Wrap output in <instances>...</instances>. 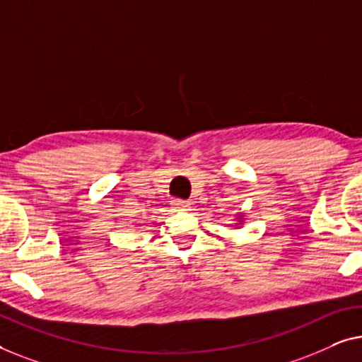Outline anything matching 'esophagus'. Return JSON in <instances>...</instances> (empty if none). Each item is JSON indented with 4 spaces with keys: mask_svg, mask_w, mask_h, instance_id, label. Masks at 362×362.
Here are the masks:
<instances>
[{
    "mask_svg": "<svg viewBox=\"0 0 362 362\" xmlns=\"http://www.w3.org/2000/svg\"><path fill=\"white\" fill-rule=\"evenodd\" d=\"M174 208L177 211H185V210H188V203L183 200H177V202H174Z\"/></svg>",
    "mask_w": 362,
    "mask_h": 362,
    "instance_id": "esophagus-1",
    "label": "esophagus"
}]
</instances>
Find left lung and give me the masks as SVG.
I'll list each match as a JSON object with an SVG mask.
<instances>
[{
  "mask_svg": "<svg viewBox=\"0 0 362 362\" xmlns=\"http://www.w3.org/2000/svg\"><path fill=\"white\" fill-rule=\"evenodd\" d=\"M238 220H241V215H239V218H238ZM239 225H241V221H239Z\"/></svg>",
  "mask_w": 362,
  "mask_h": 362,
  "instance_id": "1",
  "label": "left lung"
}]
</instances>
